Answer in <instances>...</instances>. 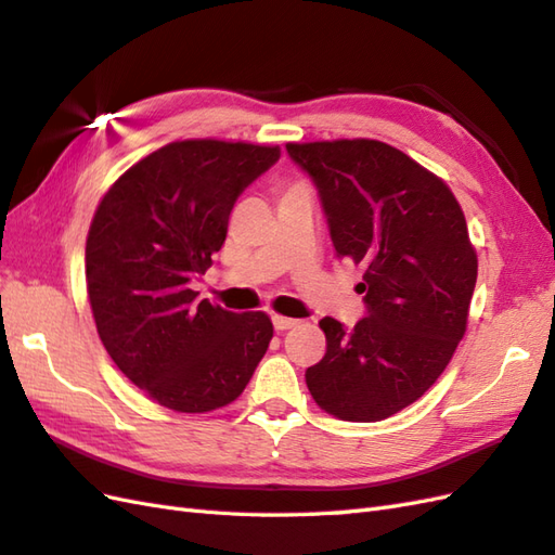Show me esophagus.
Masks as SVG:
<instances>
[{"instance_id": "1", "label": "esophagus", "mask_w": 555, "mask_h": 555, "mask_svg": "<svg viewBox=\"0 0 555 555\" xmlns=\"http://www.w3.org/2000/svg\"><path fill=\"white\" fill-rule=\"evenodd\" d=\"M272 321H274L276 331H288V328H295V325L300 323L297 319H288V317H281V314H274Z\"/></svg>"}]
</instances>
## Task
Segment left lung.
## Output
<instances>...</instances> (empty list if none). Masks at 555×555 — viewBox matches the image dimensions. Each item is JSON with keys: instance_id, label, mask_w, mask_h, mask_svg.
<instances>
[{"instance_id": "left-lung-1", "label": "left lung", "mask_w": 555, "mask_h": 555, "mask_svg": "<svg viewBox=\"0 0 555 555\" xmlns=\"http://www.w3.org/2000/svg\"><path fill=\"white\" fill-rule=\"evenodd\" d=\"M314 180L339 258L363 267L367 314L351 331L325 317V357L309 393L345 422H379L415 403L466 333L478 258L452 190L371 138L288 142Z\"/></svg>"}]
</instances>
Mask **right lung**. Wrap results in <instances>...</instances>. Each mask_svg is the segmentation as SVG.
<instances>
[{"instance_id":"1","label":"right lung","mask_w":555,"mask_h":555,"mask_svg":"<svg viewBox=\"0 0 555 555\" xmlns=\"http://www.w3.org/2000/svg\"><path fill=\"white\" fill-rule=\"evenodd\" d=\"M276 145L194 138L142 156L98 204L87 236V293L112 361L176 413L236 401L274 335L264 311L196 302L224 244L234 202L279 159Z\"/></svg>"}]
</instances>
